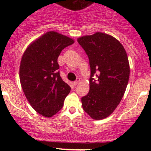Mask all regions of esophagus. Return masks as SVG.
<instances>
[{
    "instance_id": "esophagus-1",
    "label": "esophagus",
    "mask_w": 151,
    "mask_h": 151,
    "mask_svg": "<svg viewBox=\"0 0 151 151\" xmlns=\"http://www.w3.org/2000/svg\"><path fill=\"white\" fill-rule=\"evenodd\" d=\"M79 82H80V79H77V80L74 81V83H73V84H74V85H75V86H76V85H77V84H79Z\"/></svg>"
}]
</instances>
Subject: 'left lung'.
Segmentation results:
<instances>
[{"label": "left lung", "instance_id": "obj_1", "mask_svg": "<svg viewBox=\"0 0 151 151\" xmlns=\"http://www.w3.org/2000/svg\"><path fill=\"white\" fill-rule=\"evenodd\" d=\"M77 41L89 58L91 69L89 91L81 98L83 109L93 119L101 120L113 113L125 93L130 75L127 54L118 40L103 32Z\"/></svg>", "mask_w": 151, "mask_h": 151}]
</instances>
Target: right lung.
I'll return each instance as SVG.
<instances>
[{
  "label": "right lung",
  "instance_id": "obj_1",
  "mask_svg": "<svg viewBox=\"0 0 151 151\" xmlns=\"http://www.w3.org/2000/svg\"><path fill=\"white\" fill-rule=\"evenodd\" d=\"M74 42L55 31L38 37L27 47L20 65V81L25 97L38 114L50 118L62 108L70 86L62 79L58 58Z\"/></svg>",
  "mask_w": 151,
  "mask_h": 151
}]
</instances>
